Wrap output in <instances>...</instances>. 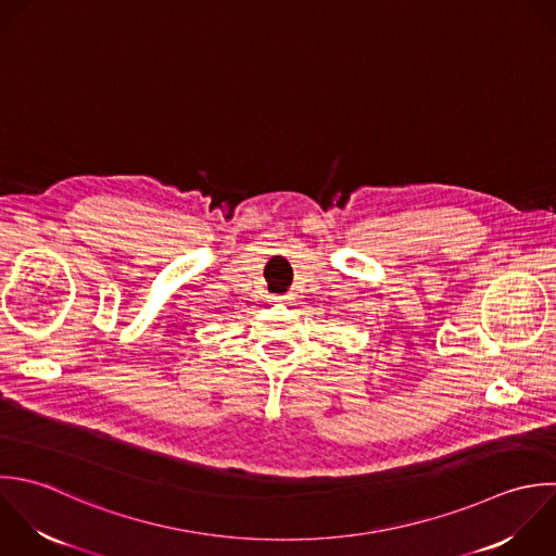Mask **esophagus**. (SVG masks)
Instances as JSON below:
<instances>
[{"label":"esophagus","mask_w":556,"mask_h":556,"mask_svg":"<svg viewBox=\"0 0 556 556\" xmlns=\"http://www.w3.org/2000/svg\"><path fill=\"white\" fill-rule=\"evenodd\" d=\"M279 301H283V303H288V301H292V294H288V296H279Z\"/></svg>","instance_id":"obj_1"}]
</instances>
